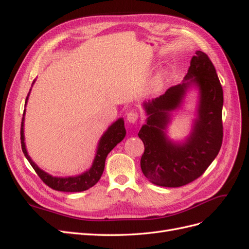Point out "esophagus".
I'll use <instances>...</instances> for the list:
<instances>
[{
  "mask_svg": "<svg viewBox=\"0 0 249 249\" xmlns=\"http://www.w3.org/2000/svg\"><path fill=\"white\" fill-rule=\"evenodd\" d=\"M138 118H139V114H138L136 111H130L126 114V120L129 123H132V124L136 123L137 120H138Z\"/></svg>",
  "mask_w": 249,
  "mask_h": 249,
  "instance_id": "34e87169",
  "label": "esophagus"
}]
</instances>
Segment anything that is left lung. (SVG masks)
<instances>
[{
	"mask_svg": "<svg viewBox=\"0 0 249 249\" xmlns=\"http://www.w3.org/2000/svg\"><path fill=\"white\" fill-rule=\"evenodd\" d=\"M195 54L185 82L144 104L148 118L138 133L144 144L140 166L143 175L158 186L180 187L198 178L214 161L222 144V86L208 55L201 51ZM191 84L200 88L199 118L186 142L175 145L163 133L169 122L168 112L179 107Z\"/></svg>",
	"mask_w": 249,
	"mask_h": 249,
	"instance_id": "left-lung-1",
	"label": "left lung"
}]
</instances>
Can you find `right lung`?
<instances>
[{
    "label": "right lung",
    "instance_id": "1",
    "mask_svg": "<svg viewBox=\"0 0 249 249\" xmlns=\"http://www.w3.org/2000/svg\"><path fill=\"white\" fill-rule=\"evenodd\" d=\"M28 96L26 99V104L28 101ZM24 115H25V111H24ZM24 115H22V118H21V126H20V143H21L22 153L25 154L27 160L29 161L30 164H31V166L33 167V169L35 170L37 175H38V177L41 178L42 182L46 185H48L50 188H52V189L57 190V191L81 192V191H85L89 189V188L94 186L97 182H99V179L103 175V171L105 168V161H106L108 154L116 146L117 143L122 141L125 136L124 119L119 118L111 126H109V129L105 132V134L102 136L91 168L78 177L55 178V177L50 176L49 173L44 172L43 170H41L31 160V158L29 157L26 149L25 142H24L25 140L24 139Z\"/></svg>",
    "mask_w": 249,
    "mask_h": 249
}]
</instances>
